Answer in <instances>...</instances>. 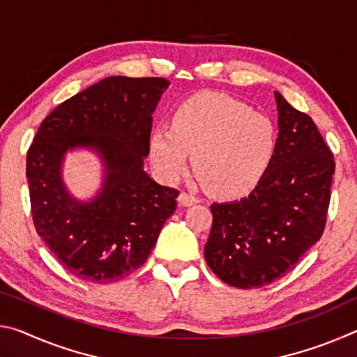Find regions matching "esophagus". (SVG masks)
<instances>
[{
	"mask_svg": "<svg viewBox=\"0 0 357 357\" xmlns=\"http://www.w3.org/2000/svg\"><path fill=\"white\" fill-rule=\"evenodd\" d=\"M178 202H179L181 206H193V204H197L198 202H200V198L195 197V195H192V193L181 192Z\"/></svg>",
	"mask_w": 357,
	"mask_h": 357,
	"instance_id": "1",
	"label": "esophagus"
}]
</instances>
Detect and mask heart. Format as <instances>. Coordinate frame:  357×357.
<instances>
[{
    "label": "heart",
    "mask_w": 357,
    "mask_h": 357,
    "mask_svg": "<svg viewBox=\"0 0 357 357\" xmlns=\"http://www.w3.org/2000/svg\"><path fill=\"white\" fill-rule=\"evenodd\" d=\"M269 118L227 96L200 94L181 104L172 126L151 135V160L165 181L178 179L192 153L193 172L219 195H238L258 183L274 153Z\"/></svg>",
    "instance_id": "1"
}]
</instances>
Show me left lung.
<instances>
[{"label":"left lung","mask_w":357,"mask_h":357,"mask_svg":"<svg viewBox=\"0 0 357 357\" xmlns=\"http://www.w3.org/2000/svg\"><path fill=\"white\" fill-rule=\"evenodd\" d=\"M279 138L255 189L241 200L213 203L204 245L211 271L228 285H269L319 241L328 219L335 162L309 114L274 93Z\"/></svg>","instance_id":"1"}]
</instances>
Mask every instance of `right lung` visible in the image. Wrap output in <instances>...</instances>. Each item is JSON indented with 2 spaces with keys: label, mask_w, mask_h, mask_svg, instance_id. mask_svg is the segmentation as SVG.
I'll use <instances>...</instances> for the list:
<instances>
[{
  "label": "right lung",
  "mask_w": 357,
  "mask_h": 357,
  "mask_svg": "<svg viewBox=\"0 0 357 357\" xmlns=\"http://www.w3.org/2000/svg\"><path fill=\"white\" fill-rule=\"evenodd\" d=\"M170 82L108 77L64 100L42 121L26 154L33 222L77 279L112 283L146 261L179 192L143 170L153 112ZM88 147L105 162L106 179L91 202L75 201L61 178L68 149Z\"/></svg>",
  "instance_id": "right-lung-1"
}]
</instances>
